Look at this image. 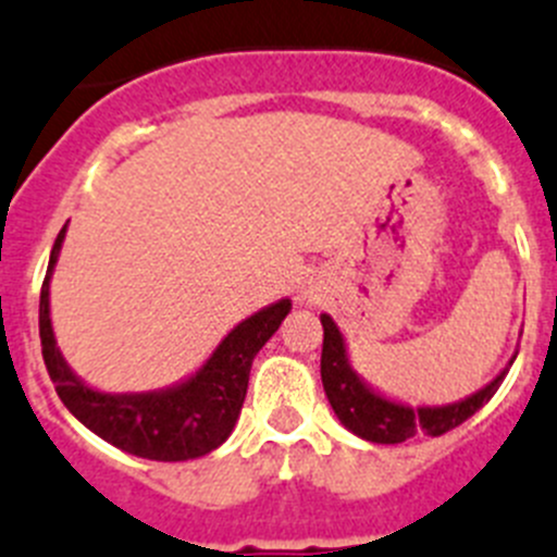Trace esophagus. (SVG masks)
I'll use <instances>...</instances> for the list:
<instances>
[{
	"mask_svg": "<svg viewBox=\"0 0 557 557\" xmlns=\"http://www.w3.org/2000/svg\"><path fill=\"white\" fill-rule=\"evenodd\" d=\"M313 297H315L313 285H310V283L299 285V299H302V302H310V299H313Z\"/></svg>",
	"mask_w": 557,
	"mask_h": 557,
	"instance_id": "1",
	"label": "esophagus"
}]
</instances>
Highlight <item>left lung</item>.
<instances>
[{
  "instance_id": "1",
  "label": "left lung",
  "mask_w": 557,
  "mask_h": 557,
  "mask_svg": "<svg viewBox=\"0 0 557 557\" xmlns=\"http://www.w3.org/2000/svg\"><path fill=\"white\" fill-rule=\"evenodd\" d=\"M324 347H322V385L330 399V408L335 410L338 422L355 433L358 438L372 441V444H403L413 435H444L453 428L463 424L469 416L478 413L488 403L497 388L503 385L505 374L513 366L516 352L505 363L497 377L485 383L483 388L447 405H410L403 399H394L383 391L366 383L355 372L349 360L347 338L333 322V315L322 313Z\"/></svg>"
}]
</instances>
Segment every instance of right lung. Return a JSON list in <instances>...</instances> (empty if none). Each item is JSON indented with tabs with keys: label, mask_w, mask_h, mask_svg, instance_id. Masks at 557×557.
<instances>
[{
	"label": "right lung",
	"mask_w": 557,
	"mask_h": 557,
	"mask_svg": "<svg viewBox=\"0 0 557 557\" xmlns=\"http://www.w3.org/2000/svg\"><path fill=\"white\" fill-rule=\"evenodd\" d=\"M66 227L69 222L58 233L49 255L38 305V327L44 363L69 413L113 447L147 460H191L222 447L242 416L255 355L290 313V299L283 297L247 315L219 341V347L197 372L166 388L129 394L99 391L66 363L49 315V283L63 249Z\"/></svg>",
	"instance_id": "1"
}]
</instances>
